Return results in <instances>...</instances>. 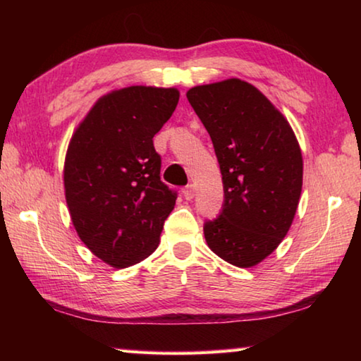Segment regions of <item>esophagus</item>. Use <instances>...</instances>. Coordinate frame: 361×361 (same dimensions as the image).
<instances>
[{"label":"esophagus","instance_id":"34e87169","mask_svg":"<svg viewBox=\"0 0 361 361\" xmlns=\"http://www.w3.org/2000/svg\"><path fill=\"white\" fill-rule=\"evenodd\" d=\"M183 195H185V199H188V200L194 199V195H195L194 186L192 185H188L185 189H183Z\"/></svg>","mask_w":361,"mask_h":361}]
</instances>
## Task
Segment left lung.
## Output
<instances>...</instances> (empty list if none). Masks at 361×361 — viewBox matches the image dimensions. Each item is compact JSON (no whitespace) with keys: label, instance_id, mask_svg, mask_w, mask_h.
Segmentation results:
<instances>
[{"label":"left lung","instance_id":"obj_1","mask_svg":"<svg viewBox=\"0 0 361 361\" xmlns=\"http://www.w3.org/2000/svg\"><path fill=\"white\" fill-rule=\"evenodd\" d=\"M186 97L223 175V212L204 226L207 245L237 267L266 259L290 231L302 189V154L290 122L247 81L195 85Z\"/></svg>","mask_w":361,"mask_h":361}]
</instances>
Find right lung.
Returning a JSON list of instances; mask_svg holds the SVG:
<instances>
[{
  "mask_svg": "<svg viewBox=\"0 0 361 361\" xmlns=\"http://www.w3.org/2000/svg\"><path fill=\"white\" fill-rule=\"evenodd\" d=\"M175 87L130 85L100 97L79 122L63 166L65 199L79 239L124 269L148 258L176 194L161 181L152 137L173 114Z\"/></svg>",
  "mask_w": 361,
  "mask_h": 361,
  "instance_id": "add662e5",
  "label": "right lung"
}]
</instances>
